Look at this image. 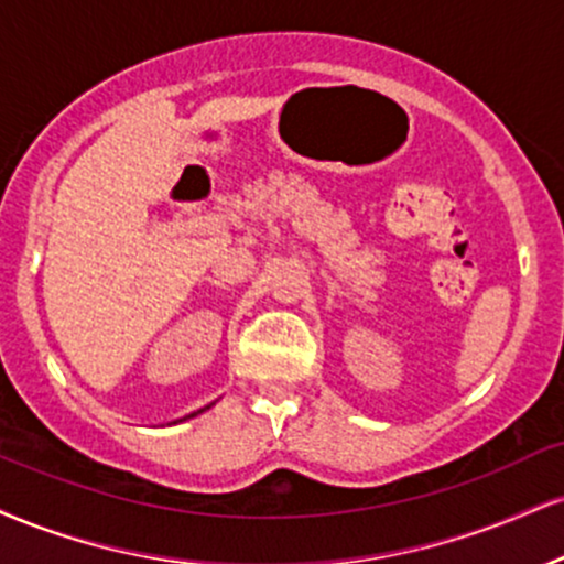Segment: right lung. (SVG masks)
<instances>
[{"mask_svg": "<svg viewBox=\"0 0 564 564\" xmlns=\"http://www.w3.org/2000/svg\"><path fill=\"white\" fill-rule=\"evenodd\" d=\"M205 410H209V406H205ZM205 410H199V412H205ZM199 412H192V415H188V417H194V415H199Z\"/></svg>", "mask_w": 564, "mask_h": 564, "instance_id": "obj_1", "label": "right lung"}]
</instances>
